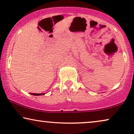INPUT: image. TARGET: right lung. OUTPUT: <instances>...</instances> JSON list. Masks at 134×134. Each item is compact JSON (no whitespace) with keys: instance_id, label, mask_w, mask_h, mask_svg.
Listing matches in <instances>:
<instances>
[{"instance_id":"1","label":"right lung","mask_w":134,"mask_h":134,"mask_svg":"<svg viewBox=\"0 0 134 134\" xmlns=\"http://www.w3.org/2000/svg\"><path fill=\"white\" fill-rule=\"evenodd\" d=\"M31 94L35 95V96H40V95L44 94V93H31Z\"/></svg>"}]
</instances>
